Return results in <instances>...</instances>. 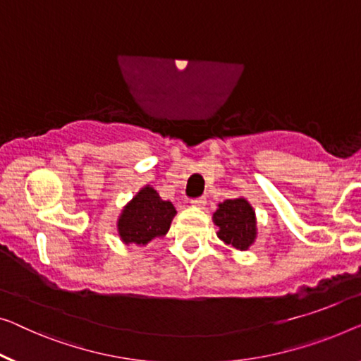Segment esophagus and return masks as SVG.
I'll list each match as a JSON object with an SVG mask.
<instances>
[{"label":"esophagus","mask_w":361,"mask_h":361,"mask_svg":"<svg viewBox=\"0 0 361 361\" xmlns=\"http://www.w3.org/2000/svg\"><path fill=\"white\" fill-rule=\"evenodd\" d=\"M206 197H196V199H192V201H191V204H192V206H195V207H204V206H206Z\"/></svg>","instance_id":"1"}]
</instances>
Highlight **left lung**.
<instances>
[{
  "instance_id": "left-lung-1",
  "label": "left lung",
  "mask_w": 361,
  "mask_h": 361,
  "mask_svg": "<svg viewBox=\"0 0 361 361\" xmlns=\"http://www.w3.org/2000/svg\"><path fill=\"white\" fill-rule=\"evenodd\" d=\"M212 220L219 228L217 236L225 245L246 251L255 243L257 235L256 214L245 197L227 199L220 202Z\"/></svg>"
}]
</instances>
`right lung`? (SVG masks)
Wrapping results in <instances>:
<instances>
[{
    "instance_id": "1",
    "label": "right lung",
    "mask_w": 361,
    "mask_h": 361,
    "mask_svg": "<svg viewBox=\"0 0 361 361\" xmlns=\"http://www.w3.org/2000/svg\"><path fill=\"white\" fill-rule=\"evenodd\" d=\"M175 215L173 204L164 201L152 186L146 185L123 207L116 222L118 235L128 246H146L166 235Z\"/></svg>"
}]
</instances>
